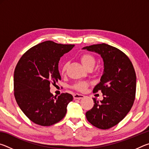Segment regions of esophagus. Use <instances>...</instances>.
I'll use <instances>...</instances> for the list:
<instances>
[{
	"label": "esophagus",
	"mask_w": 149,
	"mask_h": 149,
	"mask_svg": "<svg viewBox=\"0 0 149 149\" xmlns=\"http://www.w3.org/2000/svg\"><path fill=\"white\" fill-rule=\"evenodd\" d=\"M85 97L84 95H81V94H78V93H76L74 95V99H81Z\"/></svg>",
	"instance_id": "esophagus-1"
}]
</instances>
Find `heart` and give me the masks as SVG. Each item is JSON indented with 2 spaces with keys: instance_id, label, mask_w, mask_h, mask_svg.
<instances>
[{
  "instance_id": "1",
  "label": "heart",
  "mask_w": 149,
  "mask_h": 149,
  "mask_svg": "<svg viewBox=\"0 0 149 149\" xmlns=\"http://www.w3.org/2000/svg\"><path fill=\"white\" fill-rule=\"evenodd\" d=\"M81 61L83 65L86 68H89L91 67H94L95 64V58L93 57L92 55L89 54H84L83 56L81 57ZM67 64H65L63 65L62 72H64L65 70L67 68ZM88 87V84L85 82H79L77 83V84L75 85V89L78 91H84L85 89H87Z\"/></svg>"
}]
</instances>
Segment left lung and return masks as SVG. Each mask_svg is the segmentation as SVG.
Listing matches in <instances>:
<instances>
[{"label":"left lung","mask_w":149,"mask_h":149,"mask_svg":"<svg viewBox=\"0 0 149 149\" xmlns=\"http://www.w3.org/2000/svg\"><path fill=\"white\" fill-rule=\"evenodd\" d=\"M82 49L99 54L104 62L100 81L93 92L101 91L103 100L93 99L95 104L85 114L95 127L107 130L121 122L132 108L136 92V74L132 62L119 49L102 43Z\"/></svg>","instance_id":"left-lung-1"}]
</instances>
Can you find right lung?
Here are the masks:
<instances>
[{"label": "right lung", "instance_id": "1", "mask_svg": "<svg viewBox=\"0 0 149 149\" xmlns=\"http://www.w3.org/2000/svg\"><path fill=\"white\" fill-rule=\"evenodd\" d=\"M74 45L47 41L35 45L17 62L14 74V90L20 109L36 124L50 126L64 118L73 96L62 93L54 96L50 84L61 80L58 62Z\"/></svg>", "mask_w": 149, "mask_h": 149}]
</instances>
